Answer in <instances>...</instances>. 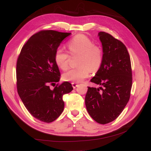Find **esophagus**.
Segmentation results:
<instances>
[{"label":"esophagus","instance_id":"obj_1","mask_svg":"<svg viewBox=\"0 0 151 151\" xmlns=\"http://www.w3.org/2000/svg\"><path fill=\"white\" fill-rule=\"evenodd\" d=\"M72 86L73 87V88H76V87L78 86V83H72Z\"/></svg>","mask_w":151,"mask_h":151}]
</instances>
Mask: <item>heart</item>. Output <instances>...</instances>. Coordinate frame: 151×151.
Returning a JSON list of instances; mask_svg holds the SVG:
<instances>
[{"instance_id": "heart-1", "label": "heart", "mask_w": 151, "mask_h": 151, "mask_svg": "<svg viewBox=\"0 0 151 151\" xmlns=\"http://www.w3.org/2000/svg\"><path fill=\"white\" fill-rule=\"evenodd\" d=\"M67 47L72 55L79 54V67L72 68L63 73L62 79L65 81L79 83L88 77L91 72H97L103 60V51L101 47L94 45L88 36L78 34L67 43ZM68 54L61 48H57L54 54V60L57 65L62 70L68 66Z\"/></svg>"}]
</instances>
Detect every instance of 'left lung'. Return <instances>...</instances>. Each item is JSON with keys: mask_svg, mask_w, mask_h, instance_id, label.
Here are the masks:
<instances>
[{"mask_svg": "<svg viewBox=\"0 0 151 151\" xmlns=\"http://www.w3.org/2000/svg\"><path fill=\"white\" fill-rule=\"evenodd\" d=\"M98 36L102 44L103 60L91 82L101 87H88L85 104L93 120L106 124L120 115L129 101L132 67L124 44L105 32H99Z\"/></svg>", "mask_w": 151, "mask_h": 151, "instance_id": "obj_1", "label": "left lung"}]
</instances>
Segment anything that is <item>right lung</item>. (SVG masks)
<instances>
[{"label": "right lung", "instance_id": "add662e5", "mask_svg": "<svg viewBox=\"0 0 151 151\" xmlns=\"http://www.w3.org/2000/svg\"><path fill=\"white\" fill-rule=\"evenodd\" d=\"M70 33L53 30L35 34L22 47L16 65L17 89L31 115L40 121L50 123L61 115L63 94L73 89L64 82L50 88L59 81L60 73L54 60V54L62 41Z\"/></svg>", "mask_w": 151, "mask_h": 151}]
</instances>
